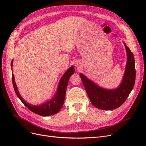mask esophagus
I'll return each mask as SVG.
<instances>
[{"instance_id":"1","label":"esophagus","mask_w":146,"mask_h":146,"mask_svg":"<svg viewBox=\"0 0 146 146\" xmlns=\"http://www.w3.org/2000/svg\"><path fill=\"white\" fill-rule=\"evenodd\" d=\"M76 66H77V67H78V66H78V64H76Z\"/></svg>"}]
</instances>
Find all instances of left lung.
<instances>
[{"mask_svg":"<svg viewBox=\"0 0 146 146\" xmlns=\"http://www.w3.org/2000/svg\"><path fill=\"white\" fill-rule=\"evenodd\" d=\"M127 53V63L123 79L115 89L107 90L99 87L80 74L90 101L96 108L103 110L116 109L123 104L133 89L135 80V61L133 52L124 43Z\"/></svg>","mask_w":146,"mask_h":146,"instance_id":"1","label":"left lung"}]
</instances>
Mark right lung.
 I'll list each match as a JSON object with an SVG mask.
<instances>
[{"instance_id":"add662e5","label":"right lung","mask_w":146,"mask_h":146,"mask_svg":"<svg viewBox=\"0 0 146 146\" xmlns=\"http://www.w3.org/2000/svg\"><path fill=\"white\" fill-rule=\"evenodd\" d=\"M12 61L11 62V66L12 67ZM74 72V69L73 66H72L70 68L67 70V71L64 73L61 78L58 88V90L56 95L54 96V98H52V99L48 101L41 105L40 106H32L30 104L27 103L23 98L19 95L18 92L17 86L16 85V83L15 82L14 76L12 74V83L13 88L15 90V93H16L17 96L21 101V102L24 104V105L28 108V110L31 111L32 112L39 115L41 116H50L52 115L57 113L61 108V107L63 105L64 98L66 96V89L67 86V84L68 82L69 78L73 74Z\"/></svg>"}]
</instances>
